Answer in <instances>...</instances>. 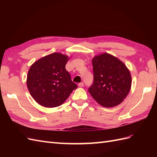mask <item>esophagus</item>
Listing matches in <instances>:
<instances>
[{
	"label": "esophagus",
	"instance_id": "1",
	"mask_svg": "<svg viewBox=\"0 0 157 157\" xmlns=\"http://www.w3.org/2000/svg\"><path fill=\"white\" fill-rule=\"evenodd\" d=\"M84 86V83H82V82H81V83H79V84H78V86L79 87H80V88H82V87H83V86Z\"/></svg>",
	"mask_w": 157,
	"mask_h": 157
}]
</instances>
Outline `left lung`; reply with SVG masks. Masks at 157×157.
I'll use <instances>...</instances> for the list:
<instances>
[{
    "mask_svg": "<svg viewBox=\"0 0 157 157\" xmlns=\"http://www.w3.org/2000/svg\"><path fill=\"white\" fill-rule=\"evenodd\" d=\"M94 82L89 88L90 94L99 105L106 108L121 103L131 90L132 76L121 61L102 53L92 59Z\"/></svg>",
    "mask_w": 157,
    "mask_h": 157,
    "instance_id": "obj_1",
    "label": "left lung"
}]
</instances>
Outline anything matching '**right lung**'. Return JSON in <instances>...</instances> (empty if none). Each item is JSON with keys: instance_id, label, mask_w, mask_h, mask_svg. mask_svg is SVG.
I'll use <instances>...</instances> for the list:
<instances>
[{"instance_id": "right-lung-1", "label": "right lung", "mask_w": 157, "mask_h": 157, "mask_svg": "<svg viewBox=\"0 0 157 157\" xmlns=\"http://www.w3.org/2000/svg\"><path fill=\"white\" fill-rule=\"evenodd\" d=\"M69 56L54 52L34 62L27 75V86L39 105L53 108L61 105L78 88L65 69Z\"/></svg>"}]
</instances>
